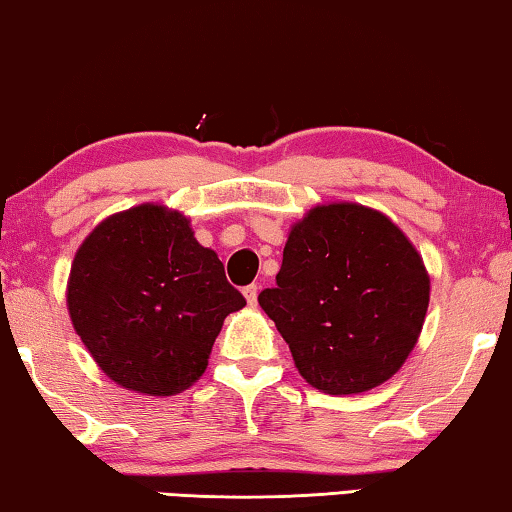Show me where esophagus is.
<instances>
[{
	"label": "esophagus",
	"mask_w": 512,
	"mask_h": 512,
	"mask_svg": "<svg viewBox=\"0 0 512 512\" xmlns=\"http://www.w3.org/2000/svg\"><path fill=\"white\" fill-rule=\"evenodd\" d=\"M257 292H259V287H257V285H248V287H243V297H246L248 306H255V304H257Z\"/></svg>",
	"instance_id": "34e87169"
}]
</instances>
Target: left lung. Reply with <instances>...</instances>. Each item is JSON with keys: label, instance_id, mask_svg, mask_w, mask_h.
Here are the masks:
<instances>
[{"label": "left lung", "instance_id": "left-lung-1", "mask_svg": "<svg viewBox=\"0 0 512 512\" xmlns=\"http://www.w3.org/2000/svg\"><path fill=\"white\" fill-rule=\"evenodd\" d=\"M429 292L422 255L385 213L331 201L294 222L276 287L257 301L308 385L359 394L413 352Z\"/></svg>", "mask_w": 512, "mask_h": 512}]
</instances>
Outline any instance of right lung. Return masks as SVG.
I'll return each instance as SVG.
<instances>
[{"mask_svg": "<svg viewBox=\"0 0 512 512\" xmlns=\"http://www.w3.org/2000/svg\"><path fill=\"white\" fill-rule=\"evenodd\" d=\"M246 306L190 218L162 204L113 213L85 236L67 280L71 325L115 385L171 397L204 376L229 313Z\"/></svg>", "mask_w": 512, "mask_h": 512, "instance_id": "obj_1", "label": "right lung"}]
</instances>
